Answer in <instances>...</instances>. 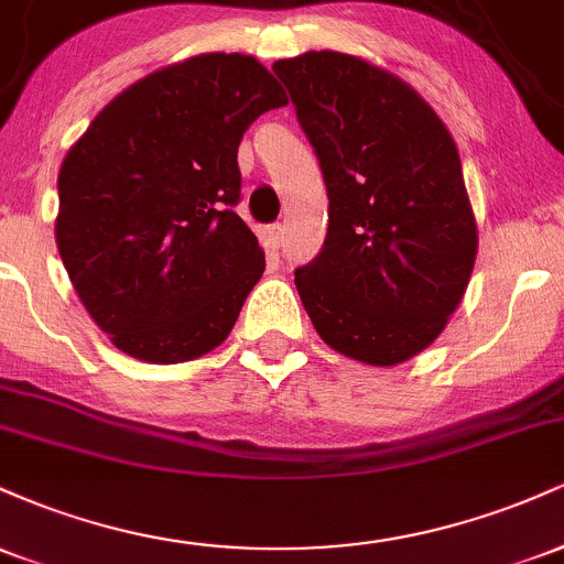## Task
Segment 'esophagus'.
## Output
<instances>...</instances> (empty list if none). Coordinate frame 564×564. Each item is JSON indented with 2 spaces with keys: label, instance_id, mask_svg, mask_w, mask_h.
<instances>
[{
  "label": "esophagus",
  "instance_id": "34e87169",
  "mask_svg": "<svg viewBox=\"0 0 564 564\" xmlns=\"http://www.w3.org/2000/svg\"><path fill=\"white\" fill-rule=\"evenodd\" d=\"M262 238H264V246H268V249H281L283 225H268V228H264V232H262Z\"/></svg>",
  "mask_w": 564,
  "mask_h": 564
}]
</instances>
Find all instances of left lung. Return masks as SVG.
<instances>
[{
  "instance_id": "8db88e82",
  "label": "left lung",
  "mask_w": 564,
  "mask_h": 564,
  "mask_svg": "<svg viewBox=\"0 0 564 564\" xmlns=\"http://www.w3.org/2000/svg\"><path fill=\"white\" fill-rule=\"evenodd\" d=\"M321 161L328 232L294 273L321 339L368 366L430 347L467 291L477 223L456 142L411 84L364 57L273 63Z\"/></svg>"
}]
</instances>
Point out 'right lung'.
<instances>
[{
	"label": "right lung",
	"instance_id": "add662e5",
	"mask_svg": "<svg viewBox=\"0 0 564 564\" xmlns=\"http://www.w3.org/2000/svg\"><path fill=\"white\" fill-rule=\"evenodd\" d=\"M286 102L251 55H196L116 95L70 145L57 251L121 352L170 366L228 339L264 273L257 236L232 212L238 145Z\"/></svg>",
	"mask_w": 564,
	"mask_h": 564
}]
</instances>
